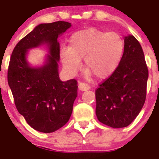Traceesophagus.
<instances>
[{
	"instance_id": "obj_1",
	"label": "esophagus",
	"mask_w": 159,
	"mask_h": 159,
	"mask_svg": "<svg viewBox=\"0 0 159 159\" xmlns=\"http://www.w3.org/2000/svg\"><path fill=\"white\" fill-rule=\"evenodd\" d=\"M79 89L84 92V91H88V89H90V86L86 84H84V83H80L79 84Z\"/></svg>"
}]
</instances>
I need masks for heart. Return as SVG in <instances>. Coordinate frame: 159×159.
I'll list each match as a JSON object with an SVG mask.
<instances>
[{
  "instance_id": "obj_1",
  "label": "heart",
  "mask_w": 159,
  "mask_h": 159,
  "mask_svg": "<svg viewBox=\"0 0 159 159\" xmlns=\"http://www.w3.org/2000/svg\"><path fill=\"white\" fill-rule=\"evenodd\" d=\"M123 40L118 33L90 28L74 32L69 47H62L60 57L64 69L75 75L84 58L88 77L93 74L99 80L110 76L119 66L123 52Z\"/></svg>"
}]
</instances>
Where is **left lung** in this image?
I'll return each mask as SVG.
<instances>
[{"mask_svg": "<svg viewBox=\"0 0 159 159\" xmlns=\"http://www.w3.org/2000/svg\"><path fill=\"white\" fill-rule=\"evenodd\" d=\"M148 69L139 42L124 36V51L116 70L95 92L97 119L113 128L130 125L146 100Z\"/></svg>", "mask_w": 159, "mask_h": 159, "instance_id": "8db88e82", "label": "left lung"}]
</instances>
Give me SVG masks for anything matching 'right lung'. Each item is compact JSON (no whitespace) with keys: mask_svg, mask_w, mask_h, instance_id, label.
<instances>
[{"mask_svg":"<svg viewBox=\"0 0 159 159\" xmlns=\"http://www.w3.org/2000/svg\"><path fill=\"white\" fill-rule=\"evenodd\" d=\"M71 24L57 21L40 24L14 48L8 69V84L16 109L36 130L52 133L67 123L77 97V81L59 77V36ZM46 45L49 54L42 66L27 62L28 50Z\"/></svg>","mask_w":159,"mask_h":159,"instance_id":"obj_1","label":"right lung"}]
</instances>
